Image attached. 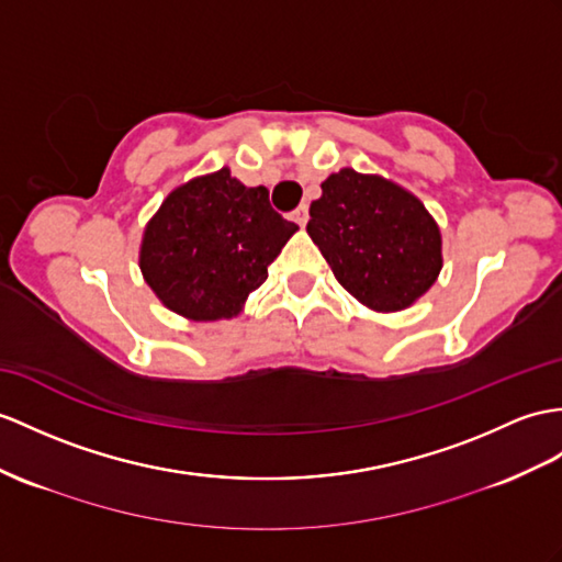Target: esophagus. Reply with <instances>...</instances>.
<instances>
[{"label":"esophagus","mask_w":562,"mask_h":562,"mask_svg":"<svg viewBox=\"0 0 562 562\" xmlns=\"http://www.w3.org/2000/svg\"><path fill=\"white\" fill-rule=\"evenodd\" d=\"M307 218H310V212H307V204H300V207L293 212V222L303 228L305 224H307Z\"/></svg>","instance_id":"esophagus-1"}]
</instances>
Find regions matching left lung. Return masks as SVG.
Instances as JSON below:
<instances>
[{
	"label": "left lung",
	"instance_id": "1",
	"mask_svg": "<svg viewBox=\"0 0 562 562\" xmlns=\"http://www.w3.org/2000/svg\"><path fill=\"white\" fill-rule=\"evenodd\" d=\"M307 234L338 283L376 312L413 305L443 267L441 231L424 204L393 181L355 169L322 183Z\"/></svg>",
	"mask_w": 562,
	"mask_h": 562
}]
</instances>
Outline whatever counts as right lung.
Segmentation results:
<instances>
[{
  "instance_id": "right-lung-1",
  "label": "right lung",
  "mask_w": 562,
  "mask_h": 562,
  "mask_svg": "<svg viewBox=\"0 0 562 562\" xmlns=\"http://www.w3.org/2000/svg\"><path fill=\"white\" fill-rule=\"evenodd\" d=\"M295 231L271 207L265 186H243L224 167L161 202L145 228L140 269L171 312L193 322L231 319Z\"/></svg>"
}]
</instances>
